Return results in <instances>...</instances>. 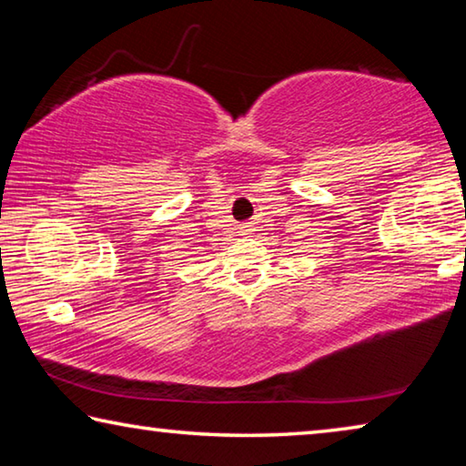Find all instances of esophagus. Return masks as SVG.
<instances>
[{
    "mask_svg": "<svg viewBox=\"0 0 466 466\" xmlns=\"http://www.w3.org/2000/svg\"><path fill=\"white\" fill-rule=\"evenodd\" d=\"M252 230H255V228H252V226H248V224H247V226H242V228H240V232H242V236H247V234H250Z\"/></svg>",
    "mask_w": 466,
    "mask_h": 466,
    "instance_id": "obj_1",
    "label": "esophagus"
}]
</instances>
